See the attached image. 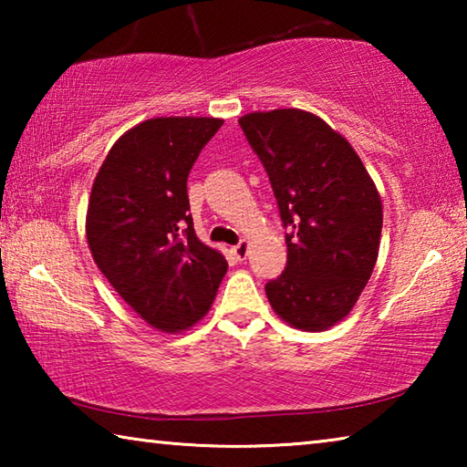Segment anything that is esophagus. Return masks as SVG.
<instances>
[{"mask_svg":"<svg viewBox=\"0 0 467 467\" xmlns=\"http://www.w3.org/2000/svg\"><path fill=\"white\" fill-rule=\"evenodd\" d=\"M247 249H249V244H247V241H241V243H236L234 247L231 249V253L233 255L239 259V262H243L244 257H247Z\"/></svg>","mask_w":467,"mask_h":467,"instance_id":"1","label":"esophagus"}]
</instances>
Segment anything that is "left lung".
Instances as JSON below:
<instances>
[{
	"mask_svg": "<svg viewBox=\"0 0 467 467\" xmlns=\"http://www.w3.org/2000/svg\"><path fill=\"white\" fill-rule=\"evenodd\" d=\"M286 228V267L265 284L280 317L305 331L344 319L373 274L383 208L352 146L300 109L239 119Z\"/></svg>",
	"mask_w": 467,
	"mask_h": 467,
	"instance_id": "1",
	"label": "left lung"
}]
</instances>
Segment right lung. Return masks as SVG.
<instances>
[{
    "label": "right lung",
    "instance_id": "1",
    "mask_svg": "<svg viewBox=\"0 0 467 467\" xmlns=\"http://www.w3.org/2000/svg\"><path fill=\"white\" fill-rule=\"evenodd\" d=\"M223 128L212 117H156L115 141L94 179L86 236L99 270L150 326L192 327L208 313L226 259L195 236L187 177Z\"/></svg>",
    "mask_w": 467,
    "mask_h": 467
}]
</instances>
